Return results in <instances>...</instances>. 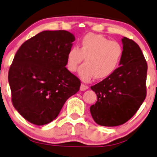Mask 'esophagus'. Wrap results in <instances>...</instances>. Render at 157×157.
Returning <instances> with one entry per match:
<instances>
[{
	"label": "esophagus",
	"instance_id": "34e87169",
	"mask_svg": "<svg viewBox=\"0 0 157 157\" xmlns=\"http://www.w3.org/2000/svg\"><path fill=\"white\" fill-rule=\"evenodd\" d=\"M87 89H88L87 85H85V84H83V83H82V84L80 85V90L81 91H84V90H87Z\"/></svg>",
	"mask_w": 157,
	"mask_h": 157
}]
</instances>
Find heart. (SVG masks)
Masks as SVG:
<instances>
[{
    "label": "heart",
    "mask_w": 157,
    "mask_h": 157,
    "mask_svg": "<svg viewBox=\"0 0 157 157\" xmlns=\"http://www.w3.org/2000/svg\"><path fill=\"white\" fill-rule=\"evenodd\" d=\"M124 49L121 44L96 33H88L81 39L78 48L73 47L67 54V68L71 73L79 70L82 80L88 82L94 77L103 80L112 75L122 60Z\"/></svg>",
    "instance_id": "b5f03b06"
}]
</instances>
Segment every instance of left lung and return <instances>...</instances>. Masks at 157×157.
Wrapping results in <instances>:
<instances>
[{
    "label": "left lung",
    "mask_w": 157,
    "mask_h": 157,
    "mask_svg": "<svg viewBox=\"0 0 157 157\" xmlns=\"http://www.w3.org/2000/svg\"><path fill=\"white\" fill-rule=\"evenodd\" d=\"M122 44L121 67L90 87L97 100L90 110L93 119L100 126L124 124L136 113L147 95V63L144 54L133 40L123 37Z\"/></svg>",
    "instance_id": "left-lung-1"
}]
</instances>
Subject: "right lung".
Wrapping results in <instances>:
<instances>
[{
    "instance_id": "add662e5",
    "label": "right lung",
    "mask_w": 157,
    "mask_h": 157,
    "mask_svg": "<svg viewBox=\"0 0 157 157\" xmlns=\"http://www.w3.org/2000/svg\"><path fill=\"white\" fill-rule=\"evenodd\" d=\"M75 40L67 30H44L24 42L8 73L12 103L31 124H49L56 119L80 81L66 68L67 54Z\"/></svg>"
}]
</instances>
